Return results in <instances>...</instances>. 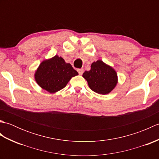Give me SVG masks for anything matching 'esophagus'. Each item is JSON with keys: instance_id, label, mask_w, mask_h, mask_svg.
I'll use <instances>...</instances> for the list:
<instances>
[{"instance_id": "obj_1", "label": "esophagus", "mask_w": 159, "mask_h": 159, "mask_svg": "<svg viewBox=\"0 0 159 159\" xmlns=\"http://www.w3.org/2000/svg\"><path fill=\"white\" fill-rule=\"evenodd\" d=\"M78 72H79L80 75H81V74H83V73L84 72V70L83 69H79L78 70Z\"/></svg>"}]
</instances>
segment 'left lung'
Segmentation results:
<instances>
[{
    "label": "left lung",
    "instance_id": "8db88e82",
    "mask_svg": "<svg viewBox=\"0 0 159 159\" xmlns=\"http://www.w3.org/2000/svg\"><path fill=\"white\" fill-rule=\"evenodd\" d=\"M83 76L88 83L91 89L104 95L110 93L117 83L116 71L101 60L92 63L91 70L85 71Z\"/></svg>",
    "mask_w": 159,
    "mask_h": 159
}]
</instances>
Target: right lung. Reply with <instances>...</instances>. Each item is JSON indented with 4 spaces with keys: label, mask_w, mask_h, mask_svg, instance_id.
Returning <instances> with one entry per match:
<instances>
[{
    "label": "right lung",
    "mask_w": 159,
    "mask_h": 159,
    "mask_svg": "<svg viewBox=\"0 0 159 159\" xmlns=\"http://www.w3.org/2000/svg\"><path fill=\"white\" fill-rule=\"evenodd\" d=\"M78 74L71 64L55 55L41 63L35 72V79L43 89L55 93L64 88L72 77Z\"/></svg>",
    "instance_id": "add662e5"
}]
</instances>
